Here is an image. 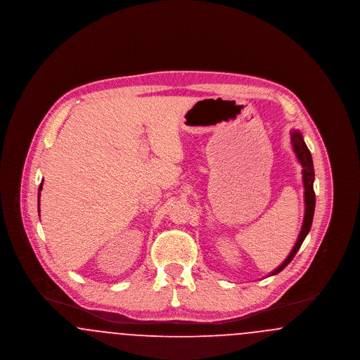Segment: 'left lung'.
Instances as JSON below:
<instances>
[{
    "label": "left lung",
    "mask_w": 360,
    "mask_h": 360,
    "mask_svg": "<svg viewBox=\"0 0 360 360\" xmlns=\"http://www.w3.org/2000/svg\"><path fill=\"white\" fill-rule=\"evenodd\" d=\"M291 146H292V150L295 153L298 162L302 166V182H304V188H305V191H304L305 214H304V223H302L301 232L298 235V239L295 241V245L292 247L289 257L285 259V262L278 269H275L274 271L270 274V276L281 273L290 263L292 257H295V254L300 250L301 244L304 243V240L308 236L310 226H311V223H313V214H314V206H316V195H314V190H313V181H314L313 160H311V155H310V151H309V148L307 147L305 141H304V137L301 135V132H298V131H292L291 132Z\"/></svg>",
    "instance_id": "8db88e82"
}]
</instances>
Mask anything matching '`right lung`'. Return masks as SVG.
Here are the masks:
<instances>
[{"label":"right lung","mask_w":360,"mask_h":360,"mask_svg":"<svg viewBox=\"0 0 360 360\" xmlns=\"http://www.w3.org/2000/svg\"><path fill=\"white\" fill-rule=\"evenodd\" d=\"M41 188H43V181H41V184H40V186H39V194H37V204L40 202L39 200H40V190H41Z\"/></svg>","instance_id":"right-lung-1"}]
</instances>
